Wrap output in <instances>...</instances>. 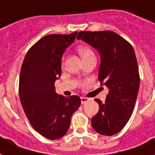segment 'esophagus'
<instances>
[{"label":"esophagus","mask_w":155,"mask_h":155,"mask_svg":"<svg viewBox=\"0 0 155 155\" xmlns=\"http://www.w3.org/2000/svg\"><path fill=\"white\" fill-rule=\"evenodd\" d=\"M81 103L82 104H85L87 102H89V98H85V97H81Z\"/></svg>","instance_id":"34e87169"}]
</instances>
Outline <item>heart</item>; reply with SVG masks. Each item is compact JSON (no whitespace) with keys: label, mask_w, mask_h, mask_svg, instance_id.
I'll use <instances>...</instances> for the list:
<instances>
[{"label":"heart","mask_w":155,"mask_h":155,"mask_svg":"<svg viewBox=\"0 0 155 155\" xmlns=\"http://www.w3.org/2000/svg\"><path fill=\"white\" fill-rule=\"evenodd\" d=\"M78 51L79 53L82 57L83 60H85L87 58H89L91 57H95L94 51L89 48V47H86V46H81L78 48Z\"/></svg>","instance_id":"b5f03b06"}]
</instances>
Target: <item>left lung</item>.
Segmentation results:
<instances>
[{"instance_id":"8db88e82","label":"left lung","mask_w":155,"mask_h":155,"mask_svg":"<svg viewBox=\"0 0 155 155\" xmlns=\"http://www.w3.org/2000/svg\"><path fill=\"white\" fill-rule=\"evenodd\" d=\"M77 39L98 50L101 57L98 81L109 89L104 103L95 98L99 110L91 124L98 134L113 136L126 126L136 104L140 74L135 51L113 31H81Z\"/></svg>"}]
</instances>
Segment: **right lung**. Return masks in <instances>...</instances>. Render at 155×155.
Returning <instances> with one entry per match:
<instances>
[{
  "label": "right lung",
  "instance_id": "add662e5",
  "mask_svg": "<svg viewBox=\"0 0 155 155\" xmlns=\"http://www.w3.org/2000/svg\"><path fill=\"white\" fill-rule=\"evenodd\" d=\"M71 34H50L32 46L23 61L19 94L25 113L32 127L49 140L61 138L68 131L72 114L81 98L57 94L55 81L61 74V57L75 39Z\"/></svg>",
  "mask_w": 155,
  "mask_h": 155
}]
</instances>
